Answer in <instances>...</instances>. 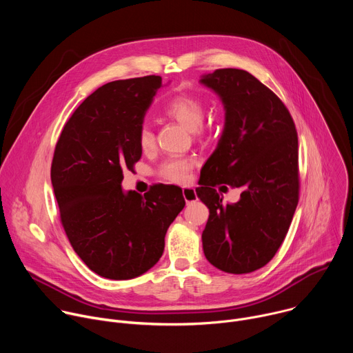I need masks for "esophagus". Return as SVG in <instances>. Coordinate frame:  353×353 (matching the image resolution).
<instances>
[{
	"label": "esophagus",
	"instance_id": "esophagus-1",
	"mask_svg": "<svg viewBox=\"0 0 353 353\" xmlns=\"http://www.w3.org/2000/svg\"><path fill=\"white\" fill-rule=\"evenodd\" d=\"M183 196H184L185 204H191V203H194V201L196 199V192L191 187H184L183 188Z\"/></svg>",
	"mask_w": 353,
	"mask_h": 353
}]
</instances>
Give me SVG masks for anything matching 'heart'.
Instances as JSON below:
<instances>
[{"instance_id":"b5f03b06","label":"heart","mask_w":353,"mask_h":353,"mask_svg":"<svg viewBox=\"0 0 353 353\" xmlns=\"http://www.w3.org/2000/svg\"><path fill=\"white\" fill-rule=\"evenodd\" d=\"M166 113L179 121L188 131L195 132L205 119V105L201 99L191 94H181L170 100ZM155 141L154 131L149 124H143L138 132V142L142 149L152 148ZM192 168V161L185 158H172L161 166V176L172 183H184Z\"/></svg>"}]
</instances>
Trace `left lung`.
<instances>
[{"mask_svg": "<svg viewBox=\"0 0 353 353\" xmlns=\"http://www.w3.org/2000/svg\"><path fill=\"white\" fill-rule=\"evenodd\" d=\"M199 83L225 110L222 135L195 190L210 210L203 250L218 270L248 274L272 260L297 207L294 123L279 97L247 71L216 70ZM215 185L239 188L241 199L223 205Z\"/></svg>", "mask_w": 353, "mask_h": 353, "instance_id": "8db88e82", "label": "left lung"}]
</instances>
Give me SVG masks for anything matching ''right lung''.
<instances>
[{
	"instance_id": "1",
	"label": "right lung",
	"mask_w": 353,
	"mask_h": 353,
	"mask_svg": "<svg viewBox=\"0 0 353 353\" xmlns=\"http://www.w3.org/2000/svg\"><path fill=\"white\" fill-rule=\"evenodd\" d=\"M162 86L155 75L100 86L74 112L56 145L52 183L64 230L88 268L108 279H132L152 268L185 205L177 185L143 195L121 187L123 172L141 158L138 132Z\"/></svg>"
}]
</instances>
